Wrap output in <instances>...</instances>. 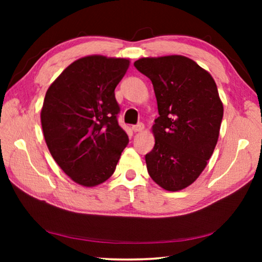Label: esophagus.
Here are the masks:
<instances>
[{
  "label": "esophagus",
  "mask_w": 262,
  "mask_h": 262,
  "mask_svg": "<svg viewBox=\"0 0 262 262\" xmlns=\"http://www.w3.org/2000/svg\"><path fill=\"white\" fill-rule=\"evenodd\" d=\"M132 130H134V132H142L143 130H144V125H143L142 123L134 125V126H132Z\"/></svg>",
  "instance_id": "1"
}]
</instances>
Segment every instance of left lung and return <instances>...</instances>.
<instances>
[{
	"label": "left lung",
	"instance_id": "obj_1",
	"mask_svg": "<svg viewBox=\"0 0 262 262\" xmlns=\"http://www.w3.org/2000/svg\"><path fill=\"white\" fill-rule=\"evenodd\" d=\"M135 67L152 82L160 117L155 145L145 155L150 178L166 191H181L205 169L216 148L223 103L209 71L185 56L144 57Z\"/></svg>",
	"mask_w": 262,
	"mask_h": 262
}]
</instances>
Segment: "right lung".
I'll list each match as a JSON object with an SVG mask.
<instances>
[{"mask_svg":"<svg viewBox=\"0 0 262 262\" xmlns=\"http://www.w3.org/2000/svg\"><path fill=\"white\" fill-rule=\"evenodd\" d=\"M128 66L126 58L82 57L46 92L40 113L46 145L64 173L84 187L112 177L128 143L114 95Z\"/></svg>","mask_w":262,"mask_h":262,"instance_id":"right-lung-1","label":"right lung"}]
</instances>
